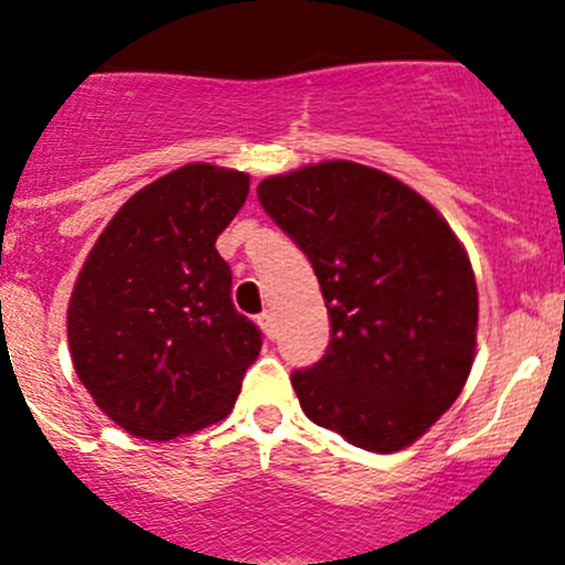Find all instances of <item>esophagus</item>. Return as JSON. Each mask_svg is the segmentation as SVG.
Instances as JSON below:
<instances>
[{
  "label": "esophagus",
  "instance_id": "esophagus-1",
  "mask_svg": "<svg viewBox=\"0 0 565 565\" xmlns=\"http://www.w3.org/2000/svg\"><path fill=\"white\" fill-rule=\"evenodd\" d=\"M257 322H259V328L265 330V335L270 338V335H273V313H270V311H263V313H259V317H257Z\"/></svg>",
  "mask_w": 565,
  "mask_h": 565
}]
</instances>
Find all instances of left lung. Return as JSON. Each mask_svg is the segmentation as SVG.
I'll return each mask as SVG.
<instances>
[{
	"label": "left lung",
	"instance_id": "8db88e82",
	"mask_svg": "<svg viewBox=\"0 0 565 565\" xmlns=\"http://www.w3.org/2000/svg\"><path fill=\"white\" fill-rule=\"evenodd\" d=\"M308 257L330 313L322 360L292 373L300 408L367 452H397L447 412L471 373L479 298L449 224L414 189L358 162L257 186Z\"/></svg>",
	"mask_w": 565,
	"mask_h": 565
}]
</instances>
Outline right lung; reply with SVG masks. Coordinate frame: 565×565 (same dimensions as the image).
<instances>
[{
	"instance_id": "right-lung-1",
	"label": "right lung",
	"mask_w": 565,
	"mask_h": 565,
	"mask_svg": "<svg viewBox=\"0 0 565 565\" xmlns=\"http://www.w3.org/2000/svg\"><path fill=\"white\" fill-rule=\"evenodd\" d=\"M248 175L186 164L121 205L94 243L67 311L73 365L127 433L168 441L227 417L263 349L235 311L216 252Z\"/></svg>"
}]
</instances>
